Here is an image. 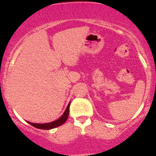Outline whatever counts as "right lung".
Here are the masks:
<instances>
[{
  "label": "right lung",
  "mask_w": 156,
  "mask_h": 156,
  "mask_svg": "<svg viewBox=\"0 0 156 156\" xmlns=\"http://www.w3.org/2000/svg\"><path fill=\"white\" fill-rule=\"evenodd\" d=\"M69 105L70 102L69 103L68 106H67V108H66V111L64 112V113L62 114L59 119H58L57 120L53 121V122H47V123H34V122H27L28 123H30V125H32L33 126L36 128H38V129H53V128L58 127V126H61L67 120L69 116Z\"/></svg>",
  "instance_id": "obj_1"
}]
</instances>
